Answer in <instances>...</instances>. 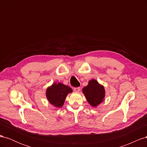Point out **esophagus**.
I'll list each match as a JSON object with an SVG mask.
<instances>
[{"label":"esophagus","mask_w":147,"mask_h":147,"mask_svg":"<svg viewBox=\"0 0 147 147\" xmlns=\"http://www.w3.org/2000/svg\"><path fill=\"white\" fill-rule=\"evenodd\" d=\"M74 90L75 92H79L80 91V87H76V88H74Z\"/></svg>","instance_id":"esophagus-1"}]
</instances>
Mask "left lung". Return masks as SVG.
<instances>
[{
    "instance_id": "obj_1",
    "label": "left lung",
    "mask_w": 147,
    "mask_h": 147,
    "mask_svg": "<svg viewBox=\"0 0 147 147\" xmlns=\"http://www.w3.org/2000/svg\"><path fill=\"white\" fill-rule=\"evenodd\" d=\"M83 92L91 106L96 107L104 100L105 90L95 80H91L88 84L83 88Z\"/></svg>"
}]
</instances>
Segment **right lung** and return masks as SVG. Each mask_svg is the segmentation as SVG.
<instances>
[{
  "mask_svg": "<svg viewBox=\"0 0 147 147\" xmlns=\"http://www.w3.org/2000/svg\"><path fill=\"white\" fill-rule=\"evenodd\" d=\"M72 92V88L69 86L61 83H55L47 88L46 95L51 104L56 107H61L64 104L66 96Z\"/></svg>",
  "mask_w": 147,
  "mask_h": 147,
  "instance_id": "right-lung-1",
  "label": "right lung"
}]
</instances>
